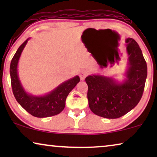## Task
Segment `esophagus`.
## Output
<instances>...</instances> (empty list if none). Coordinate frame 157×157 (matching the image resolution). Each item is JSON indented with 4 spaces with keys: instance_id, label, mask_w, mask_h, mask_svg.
<instances>
[{
    "instance_id": "obj_1",
    "label": "esophagus",
    "mask_w": 157,
    "mask_h": 157,
    "mask_svg": "<svg viewBox=\"0 0 157 157\" xmlns=\"http://www.w3.org/2000/svg\"><path fill=\"white\" fill-rule=\"evenodd\" d=\"M87 75H88V72L86 71L83 70L80 73L79 76H80V78L81 79V80H84Z\"/></svg>"
}]
</instances>
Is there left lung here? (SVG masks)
I'll return each mask as SVG.
<instances>
[{
    "mask_svg": "<svg viewBox=\"0 0 157 157\" xmlns=\"http://www.w3.org/2000/svg\"><path fill=\"white\" fill-rule=\"evenodd\" d=\"M125 42L128 66L124 81L119 82L102 75H90L85 79L90 109L106 119H117L134 109L144 89L147 66L142 52L133 38H126Z\"/></svg>",
    "mask_w": 157,
    "mask_h": 157,
    "instance_id": "left-lung-1",
    "label": "left lung"
}]
</instances>
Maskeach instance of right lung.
<instances>
[{
	"instance_id": "add662e5",
	"label": "right lung",
	"mask_w": 157,
	"mask_h": 157,
	"mask_svg": "<svg viewBox=\"0 0 157 157\" xmlns=\"http://www.w3.org/2000/svg\"><path fill=\"white\" fill-rule=\"evenodd\" d=\"M29 39L30 38L21 45L10 62V75L13 93L18 104L30 114L38 118L53 117L63 110L68 94L80 81V78L76 76L68 79L43 96H34L27 93L19 79L18 64L21 53Z\"/></svg>"
}]
</instances>
